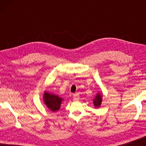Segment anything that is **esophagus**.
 Wrapping results in <instances>:
<instances>
[{
  "label": "esophagus",
  "instance_id": "esophagus-1",
  "mask_svg": "<svg viewBox=\"0 0 146 146\" xmlns=\"http://www.w3.org/2000/svg\"><path fill=\"white\" fill-rule=\"evenodd\" d=\"M73 98L74 100H78L79 99V95L78 94H74L73 95Z\"/></svg>",
  "mask_w": 146,
  "mask_h": 146
}]
</instances>
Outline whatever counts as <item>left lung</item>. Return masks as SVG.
<instances>
[{
    "label": "left lung",
    "instance_id": "obj_1",
    "mask_svg": "<svg viewBox=\"0 0 146 146\" xmlns=\"http://www.w3.org/2000/svg\"><path fill=\"white\" fill-rule=\"evenodd\" d=\"M102 102V95L100 94H98L96 96V98L94 99V106L96 107H98L100 106Z\"/></svg>",
    "mask_w": 146,
    "mask_h": 146
}]
</instances>
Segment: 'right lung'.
I'll use <instances>...</instances> for the list:
<instances>
[{
  "instance_id": "right-lung-1",
  "label": "right lung",
  "mask_w": 146,
  "mask_h": 146,
  "mask_svg": "<svg viewBox=\"0 0 146 146\" xmlns=\"http://www.w3.org/2000/svg\"><path fill=\"white\" fill-rule=\"evenodd\" d=\"M44 103L47 106V107L50 110L52 111H56L60 108L62 98L54 94H51L48 92H44Z\"/></svg>"
}]
</instances>
